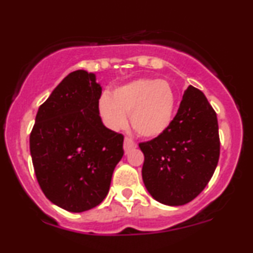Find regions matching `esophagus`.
Masks as SVG:
<instances>
[{
    "instance_id": "34e87169",
    "label": "esophagus",
    "mask_w": 253,
    "mask_h": 253,
    "mask_svg": "<svg viewBox=\"0 0 253 253\" xmlns=\"http://www.w3.org/2000/svg\"><path fill=\"white\" fill-rule=\"evenodd\" d=\"M135 147H136L135 141H133L132 139L128 138V136H126V138H125V143H124V150H125V153H128L130 150L135 149Z\"/></svg>"
}]
</instances>
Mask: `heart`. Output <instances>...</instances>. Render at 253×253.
I'll return each instance as SVG.
<instances>
[{
    "mask_svg": "<svg viewBox=\"0 0 253 253\" xmlns=\"http://www.w3.org/2000/svg\"><path fill=\"white\" fill-rule=\"evenodd\" d=\"M176 109V94L165 81L140 78L103 94L98 100V114L112 129L130 125L139 135L156 138L170 127Z\"/></svg>",
    "mask_w": 253,
    "mask_h": 253,
    "instance_id": "b5f03b06",
    "label": "heart"
}]
</instances>
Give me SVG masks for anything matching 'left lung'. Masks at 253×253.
Segmentation results:
<instances>
[{
	"mask_svg": "<svg viewBox=\"0 0 253 253\" xmlns=\"http://www.w3.org/2000/svg\"><path fill=\"white\" fill-rule=\"evenodd\" d=\"M145 187L168 206L190 202L205 189L220 156L215 110L201 90L188 86L178 112L163 134L139 144Z\"/></svg>",
	"mask_w": 253,
	"mask_h": 253,
	"instance_id": "left-lung-1",
	"label": "left lung"
}]
</instances>
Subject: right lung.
<instances>
[{
  "instance_id": "obj_1",
  "label": "right lung",
  "mask_w": 253,
  "mask_h": 253,
  "mask_svg": "<svg viewBox=\"0 0 253 253\" xmlns=\"http://www.w3.org/2000/svg\"><path fill=\"white\" fill-rule=\"evenodd\" d=\"M102 88L91 72H71L39 107L30 136L34 172L42 193L63 210L96 207L109 191L124 156V135L98 114Z\"/></svg>"
}]
</instances>
